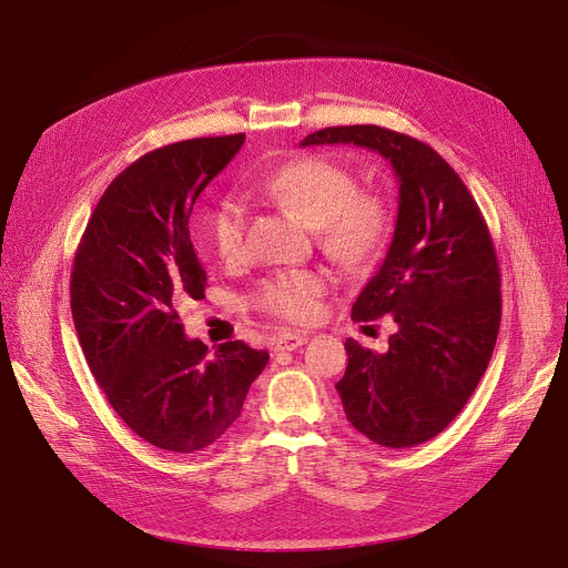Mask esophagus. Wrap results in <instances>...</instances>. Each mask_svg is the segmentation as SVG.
Segmentation results:
<instances>
[{
	"label": "esophagus",
	"mask_w": 568,
	"mask_h": 568,
	"mask_svg": "<svg viewBox=\"0 0 568 568\" xmlns=\"http://www.w3.org/2000/svg\"><path fill=\"white\" fill-rule=\"evenodd\" d=\"M308 341L306 334H294V332H283L274 338V348L276 351H294L300 348V345H304Z\"/></svg>",
	"instance_id": "1"
}]
</instances>
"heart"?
Segmentation results:
<instances>
[{"label":"heart","instance_id":"1","mask_svg":"<svg viewBox=\"0 0 568 568\" xmlns=\"http://www.w3.org/2000/svg\"><path fill=\"white\" fill-rule=\"evenodd\" d=\"M255 190L297 213L315 227L325 253L345 268L374 264L392 232V209L387 200L372 190H357V179L348 166L325 158L308 155L290 160L266 171ZM245 225L248 211L239 196H223L206 220L209 241L217 260L239 262L245 253ZM327 278L320 271H281L266 278L255 302L262 311L287 323H308L317 313Z\"/></svg>","mask_w":568,"mask_h":568}]
</instances>
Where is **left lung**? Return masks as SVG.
<instances>
[{
	"label": "left lung",
	"instance_id": "1",
	"mask_svg": "<svg viewBox=\"0 0 568 568\" xmlns=\"http://www.w3.org/2000/svg\"><path fill=\"white\" fill-rule=\"evenodd\" d=\"M355 143L389 160L399 213L378 274L353 304L355 323L392 315L387 353L345 341L336 383L348 423L385 448L446 429L478 387L501 325V276L476 200L432 145L378 125L325 128L302 145Z\"/></svg>",
	"mask_w": 568,
	"mask_h": 568
}]
</instances>
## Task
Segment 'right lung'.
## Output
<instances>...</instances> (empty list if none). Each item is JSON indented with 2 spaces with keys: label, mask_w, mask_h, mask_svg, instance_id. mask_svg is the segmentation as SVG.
<instances>
[{
  "label": "right lung",
  "mask_w": 568,
  "mask_h": 568,
  "mask_svg": "<svg viewBox=\"0 0 568 568\" xmlns=\"http://www.w3.org/2000/svg\"><path fill=\"white\" fill-rule=\"evenodd\" d=\"M245 134L202 136L145 153L118 174L79 243L71 315L88 366L125 425L155 448H209L236 423L266 351L187 338L179 308L204 300L206 271L187 220Z\"/></svg>",
  "instance_id": "add662e5"
}]
</instances>
